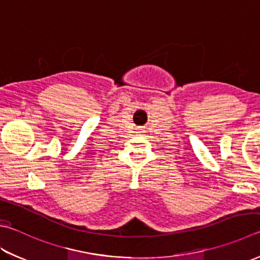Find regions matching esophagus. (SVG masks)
<instances>
[{
    "instance_id": "obj_1",
    "label": "esophagus",
    "mask_w": 260,
    "mask_h": 260,
    "mask_svg": "<svg viewBox=\"0 0 260 260\" xmlns=\"http://www.w3.org/2000/svg\"><path fill=\"white\" fill-rule=\"evenodd\" d=\"M139 132H140V131H137V134H139Z\"/></svg>"
}]
</instances>
